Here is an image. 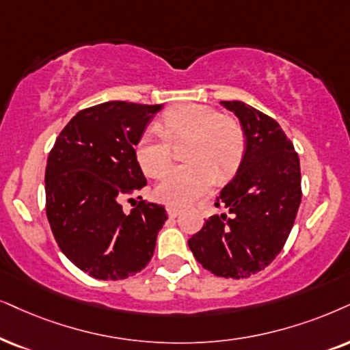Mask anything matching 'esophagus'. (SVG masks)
I'll return each instance as SVG.
<instances>
[{"label": "esophagus", "instance_id": "34e87169", "mask_svg": "<svg viewBox=\"0 0 350 350\" xmlns=\"http://www.w3.org/2000/svg\"><path fill=\"white\" fill-rule=\"evenodd\" d=\"M166 210H167V215H170V218H176V216H179L180 211H183L179 206H172V205L167 206Z\"/></svg>", "mask_w": 350, "mask_h": 350}]
</instances>
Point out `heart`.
<instances>
[{"label": "heart", "instance_id": "heart-1", "mask_svg": "<svg viewBox=\"0 0 350 350\" xmlns=\"http://www.w3.org/2000/svg\"><path fill=\"white\" fill-rule=\"evenodd\" d=\"M157 132H144L135 158L145 174L160 178L172 161L171 145L187 140L189 163L172 167L158 184L157 196L171 205H187L206 193L215 180L231 178L245 152V134L236 119L197 103L172 106L163 113Z\"/></svg>", "mask_w": 350, "mask_h": 350}]
</instances>
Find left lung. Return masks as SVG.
<instances>
[{"mask_svg": "<svg viewBox=\"0 0 350 350\" xmlns=\"http://www.w3.org/2000/svg\"><path fill=\"white\" fill-rule=\"evenodd\" d=\"M221 105L236 114L245 134L236 176L215 202L231 216H210L189 247L208 271L244 280L267 268L289 237L302 200L300 163L273 118L242 101Z\"/></svg>", "mask_w": 350, "mask_h": 350, "instance_id": "obj_1", "label": "left lung"}]
</instances>
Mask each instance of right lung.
<instances>
[{"mask_svg":"<svg viewBox=\"0 0 350 350\" xmlns=\"http://www.w3.org/2000/svg\"><path fill=\"white\" fill-rule=\"evenodd\" d=\"M161 105L106 101L79 111L57 135L45 171L46 216L57 245L95 280L142 271L167 219L165 206L134 200L147 185L135 144ZM124 200L135 202L131 214Z\"/></svg>","mask_w":350,"mask_h":350,"instance_id":"add662e5","label":"right lung"}]
</instances>
